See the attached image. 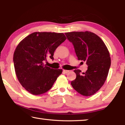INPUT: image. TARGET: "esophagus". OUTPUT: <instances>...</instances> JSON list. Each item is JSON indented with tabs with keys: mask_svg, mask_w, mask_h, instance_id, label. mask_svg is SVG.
I'll list each match as a JSON object with an SVG mask.
<instances>
[{
	"mask_svg": "<svg viewBox=\"0 0 125 125\" xmlns=\"http://www.w3.org/2000/svg\"><path fill=\"white\" fill-rule=\"evenodd\" d=\"M63 72L64 73H65V74H66V73H69V71H68V70H63Z\"/></svg>",
	"mask_w": 125,
	"mask_h": 125,
	"instance_id": "1",
	"label": "esophagus"
}]
</instances>
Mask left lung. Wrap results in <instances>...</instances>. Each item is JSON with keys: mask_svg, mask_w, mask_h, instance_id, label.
<instances>
[{"mask_svg": "<svg viewBox=\"0 0 125 125\" xmlns=\"http://www.w3.org/2000/svg\"><path fill=\"white\" fill-rule=\"evenodd\" d=\"M73 43L78 60L85 61L88 69L84 75L75 69V80L71 82L73 88L82 95H94L104 85L111 65L109 50L104 42L95 33L85 32L65 33Z\"/></svg>", "mask_w": 125, "mask_h": 125, "instance_id": "left-lung-1", "label": "left lung"}]
</instances>
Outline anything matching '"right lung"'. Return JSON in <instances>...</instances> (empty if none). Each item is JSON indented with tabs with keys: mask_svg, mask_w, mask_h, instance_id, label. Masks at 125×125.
<instances>
[{
	"mask_svg": "<svg viewBox=\"0 0 125 125\" xmlns=\"http://www.w3.org/2000/svg\"><path fill=\"white\" fill-rule=\"evenodd\" d=\"M66 39L63 33L35 32L18 44L13 56L15 71L27 92L40 95L52 88L62 69L45 66L43 61L47 57L53 60L54 51Z\"/></svg>",
	"mask_w": 125,
	"mask_h": 125,
	"instance_id": "add662e5",
	"label": "right lung"
}]
</instances>
